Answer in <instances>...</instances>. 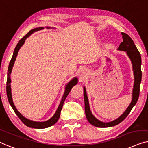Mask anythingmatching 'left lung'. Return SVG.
<instances>
[{
	"instance_id": "8db88e82",
	"label": "left lung",
	"mask_w": 148,
	"mask_h": 148,
	"mask_svg": "<svg viewBox=\"0 0 148 148\" xmlns=\"http://www.w3.org/2000/svg\"><path fill=\"white\" fill-rule=\"evenodd\" d=\"M123 37V42L120 43L119 46L118 47L119 50L125 51L130 58L132 60L133 64V69H134V73L135 76V82L134 86V90H133V98L132 101L130 106L126 109V111L124 112L121 116H120L116 120L113 121L109 123H104L100 121L97 119H96L92 115L91 113L90 107H89L88 100L87 97L86 89L84 88V103H85V113H86V119H88V122L91 125L98 127H109L115 126L116 125H118L122 122L127 117L130 113L132 111V109L134 107V106L136 105L137 100H138L139 96V90H140V83L141 81V76H142V72L141 70V55L138 49L134 44V41L127 34L125 33H122Z\"/></svg>"
}]
</instances>
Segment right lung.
<instances>
[{"label":"right lung","instance_id":"right-lung-1","mask_svg":"<svg viewBox=\"0 0 148 148\" xmlns=\"http://www.w3.org/2000/svg\"><path fill=\"white\" fill-rule=\"evenodd\" d=\"M49 28V27H47ZM43 27H38V28H35L31 30L27 34L25 35V36L23 37L22 39H20V41H18V43H17V45H16L15 48H14V52H13V55H12V57L11 58V61H10L9 65V68H8V73H7V98L8 100H9V102L10 103V105H11V107L12 108V109L14 110V113H16V115L18 116V117L20 119L21 121L23 123L27 125V127H32V128H36V129H43V128H47L49 127L51 125H53L56 123V122L58 121V119H59L60 116V113H61V111L62 109V107H63L64 103L65 101V100L67 97V96L69 94V92L71 90V89L72 87H73L75 84H77L78 82V80H77L76 78H74V79L70 81V82L68 83L66 86V90H65V92L63 95V97H62V99L61 101V103H60L59 107H58L57 111H56L55 115H54L52 117H51L50 119H49L48 121L45 122H35V121H33L29 120L27 119H26L25 117H24L19 112L17 111V109H16L15 106L14 105L13 102H12V95H11V85H10V83H11V78H10V74H11L12 66H13L14 62L15 61L16 57L17 56L18 51L19 50L20 47L23 45V43L25 42V40L27 37H28L31 34H32L33 33H34L35 32H37V31L43 29Z\"/></svg>","mask_w":148,"mask_h":148}]
</instances>
